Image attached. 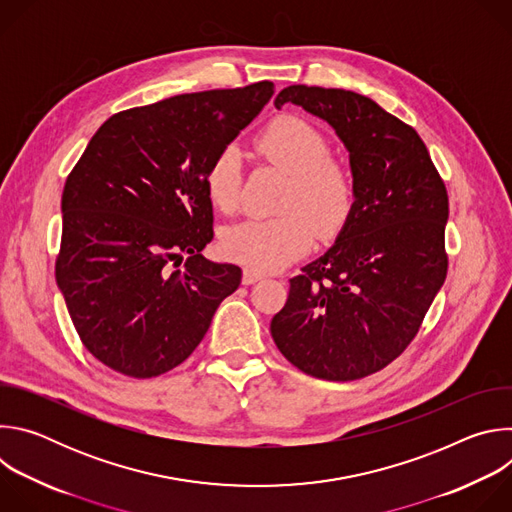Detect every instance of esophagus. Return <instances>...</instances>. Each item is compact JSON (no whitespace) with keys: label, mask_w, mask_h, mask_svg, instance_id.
<instances>
[{"label":"esophagus","mask_w":512,"mask_h":512,"mask_svg":"<svg viewBox=\"0 0 512 512\" xmlns=\"http://www.w3.org/2000/svg\"><path fill=\"white\" fill-rule=\"evenodd\" d=\"M259 279H263V273H259V271H255V269H245V271H243V283H245V285L257 283Z\"/></svg>","instance_id":"esophagus-1"}]
</instances>
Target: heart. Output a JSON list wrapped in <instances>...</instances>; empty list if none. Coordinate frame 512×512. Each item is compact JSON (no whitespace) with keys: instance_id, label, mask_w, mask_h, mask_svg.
<instances>
[{"instance_id":"1","label":"heart","mask_w":512,"mask_h":512,"mask_svg":"<svg viewBox=\"0 0 512 512\" xmlns=\"http://www.w3.org/2000/svg\"><path fill=\"white\" fill-rule=\"evenodd\" d=\"M259 150L291 178L283 216L249 218L221 239L225 257L251 269L273 271L302 257L316 235L334 237L354 208L352 172L330 158L328 139L300 117H279L259 137ZM208 200L223 212L239 204L241 160L235 148L218 154L204 178Z\"/></svg>"}]
</instances>
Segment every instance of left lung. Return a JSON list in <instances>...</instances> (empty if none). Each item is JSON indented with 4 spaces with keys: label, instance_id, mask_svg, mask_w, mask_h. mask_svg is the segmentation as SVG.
Wrapping results in <instances>:
<instances>
[{
    "label": "left lung",
    "instance_id": "1",
    "mask_svg": "<svg viewBox=\"0 0 512 512\" xmlns=\"http://www.w3.org/2000/svg\"><path fill=\"white\" fill-rule=\"evenodd\" d=\"M289 103L336 129L356 198L336 243L289 279L271 336L302 373L356 381L411 344L446 281L448 192L417 131L373 99L291 85L275 107Z\"/></svg>",
    "mask_w": 512,
    "mask_h": 512
}]
</instances>
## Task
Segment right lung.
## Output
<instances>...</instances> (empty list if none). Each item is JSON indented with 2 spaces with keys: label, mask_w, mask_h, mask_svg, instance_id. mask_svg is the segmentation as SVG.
Segmentation results:
<instances>
[{
  "label": "right lung",
  "mask_w": 512,
  "mask_h": 512,
  "mask_svg": "<svg viewBox=\"0 0 512 512\" xmlns=\"http://www.w3.org/2000/svg\"><path fill=\"white\" fill-rule=\"evenodd\" d=\"M271 95L261 81L119 111L68 174L56 283L81 342L109 369L172 371L239 287L241 267L200 255L212 241L204 178Z\"/></svg>",
  "instance_id": "1"
}]
</instances>
